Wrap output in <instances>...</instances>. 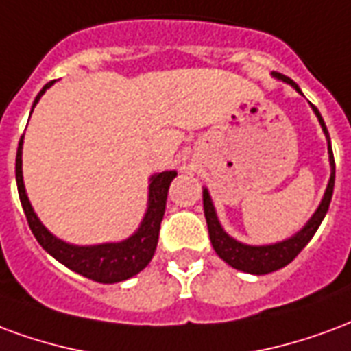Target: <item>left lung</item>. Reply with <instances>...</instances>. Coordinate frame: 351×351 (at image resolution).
<instances>
[{"instance_id":"1","label":"left lung","mask_w":351,"mask_h":351,"mask_svg":"<svg viewBox=\"0 0 351 351\" xmlns=\"http://www.w3.org/2000/svg\"><path fill=\"white\" fill-rule=\"evenodd\" d=\"M273 76L277 80H282L286 84H290L291 88L295 89L298 93H301V89L293 80H290L288 76L284 74L273 73ZM312 106V104H311ZM312 112L318 117L319 125H322V130L327 138V153H329V166H331V176H329V183L326 186V193H324V198L319 202L318 209L312 213V217L306 221V224L303 228L299 230L298 234H293L288 239H282V241L271 243V245H247V243H241L234 239L232 235H228L222 228L221 221L217 217V211H215L213 200L209 196V191L204 186V215H206L207 221V230H209V239H211V245H213L215 252L224 260V262L232 265L234 269H239L243 273H250V275H267V273H273V271L280 269L284 265L298 256L301 250L305 249L306 243L311 241L312 235L316 234V230L319 228V224L326 217L327 209H329V204H331V196H333V186H335V158H333V149H331V138H329V132H327L326 123H324V117L319 116V112L316 106H312Z\"/></svg>"}]
</instances>
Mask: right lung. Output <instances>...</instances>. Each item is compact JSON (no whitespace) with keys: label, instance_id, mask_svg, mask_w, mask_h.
<instances>
[{"label":"right lung","instance_id":"right-lung-1","mask_svg":"<svg viewBox=\"0 0 351 351\" xmlns=\"http://www.w3.org/2000/svg\"><path fill=\"white\" fill-rule=\"evenodd\" d=\"M52 84L53 82H50L40 89L39 95L35 97L33 108L39 102L40 97L45 95L46 89L52 88ZM22 145H24V136L20 138L16 151L18 196H20V202L24 207L27 224H29V228H32L33 235L39 241L40 247L71 271L101 284L121 282V280L134 277L144 269L145 265L151 262L155 249H157L158 230H160V222H162L166 209V196H168L170 183L178 176V172L166 170V172L151 176L147 209H145L144 219L140 222L136 232L129 235L127 239L117 243H101V245H73V243L56 237L40 222L37 213L33 211L32 202L25 194L24 176H22Z\"/></svg>","mask_w":351,"mask_h":351}]
</instances>
